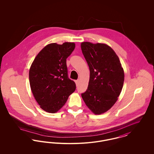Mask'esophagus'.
Instances as JSON below:
<instances>
[{
	"label": "esophagus",
	"mask_w": 154,
	"mask_h": 154,
	"mask_svg": "<svg viewBox=\"0 0 154 154\" xmlns=\"http://www.w3.org/2000/svg\"><path fill=\"white\" fill-rule=\"evenodd\" d=\"M75 82L76 85H77L79 84V80H75Z\"/></svg>",
	"instance_id": "esophagus-1"
}]
</instances>
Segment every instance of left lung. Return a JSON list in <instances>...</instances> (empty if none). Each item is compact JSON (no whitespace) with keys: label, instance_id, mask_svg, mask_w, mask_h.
<instances>
[{"label":"left lung","instance_id":"1","mask_svg":"<svg viewBox=\"0 0 154 154\" xmlns=\"http://www.w3.org/2000/svg\"><path fill=\"white\" fill-rule=\"evenodd\" d=\"M81 47L90 70L88 89L81 96L94 114H101L117 102L124 85V69L109 45L83 42Z\"/></svg>","mask_w":154,"mask_h":154}]
</instances>
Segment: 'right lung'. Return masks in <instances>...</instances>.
Masks as SVG:
<instances>
[{
    "instance_id": "1",
    "label": "right lung",
    "mask_w": 154,
    "mask_h": 154,
    "mask_svg": "<svg viewBox=\"0 0 154 154\" xmlns=\"http://www.w3.org/2000/svg\"><path fill=\"white\" fill-rule=\"evenodd\" d=\"M74 48V43L48 44L37 54L30 66L32 92L46 112H57L75 90V82L68 77L66 65V59Z\"/></svg>"
}]
</instances>
